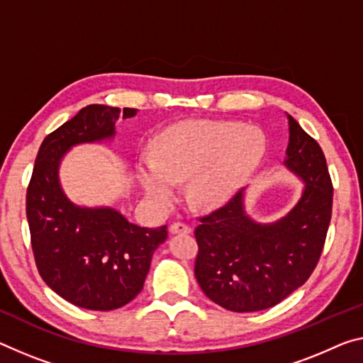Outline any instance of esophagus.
Here are the masks:
<instances>
[{
    "mask_svg": "<svg viewBox=\"0 0 363 363\" xmlns=\"http://www.w3.org/2000/svg\"><path fill=\"white\" fill-rule=\"evenodd\" d=\"M169 231L172 234H191V226H187V224L184 223H172L169 226Z\"/></svg>",
    "mask_w": 363,
    "mask_h": 363,
    "instance_id": "esophagus-1",
    "label": "esophagus"
}]
</instances>
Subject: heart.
I'll return each instance as SVG.
<instances>
[{
	"instance_id": "obj_1",
	"label": "heart",
	"mask_w": 363,
	"mask_h": 363,
	"mask_svg": "<svg viewBox=\"0 0 363 363\" xmlns=\"http://www.w3.org/2000/svg\"><path fill=\"white\" fill-rule=\"evenodd\" d=\"M264 148L263 132L240 123H187L160 137L157 155H142L137 176L148 200L160 208L174 202L177 184L184 181L189 202L215 208L245 186Z\"/></svg>"
}]
</instances>
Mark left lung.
<instances>
[{"instance_id": "8db88e82", "label": "left lung", "mask_w": 363, "mask_h": 363, "mask_svg": "<svg viewBox=\"0 0 363 363\" xmlns=\"http://www.w3.org/2000/svg\"><path fill=\"white\" fill-rule=\"evenodd\" d=\"M284 166L303 184L298 202L273 223L245 211V187L200 218L195 278L205 296L231 312H258L279 303L310 278L323 250L333 208V184L315 139L287 114Z\"/></svg>"}]
</instances>
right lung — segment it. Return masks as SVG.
<instances>
[{"instance_id":"add662e5","label":"right lung","mask_w":363,"mask_h":363,"mask_svg":"<svg viewBox=\"0 0 363 363\" xmlns=\"http://www.w3.org/2000/svg\"><path fill=\"white\" fill-rule=\"evenodd\" d=\"M134 108L89 105L45 137L27 189V221L38 273L57 296L87 310L129 303L145 283L166 226L140 228L111 206H80L60 182L65 155L80 143L114 139L116 121Z\"/></svg>"}]
</instances>
